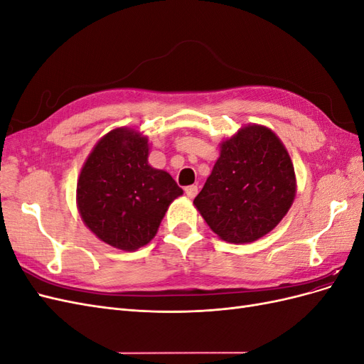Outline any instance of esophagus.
Wrapping results in <instances>:
<instances>
[{
	"label": "esophagus",
	"instance_id": "esophagus-1",
	"mask_svg": "<svg viewBox=\"0 0 364 364\" xmlns=\"http://www.w3.org/2000/svg\"><path fill=\"white\" fill-rule=\"evenodd\" d=\"M185 194H186V197H188V199H194L196 194H197V186L196 185L185 186Z\"/></svg>",
	"mask_w": 364,
	"mask_h": 364
}]
</instances>
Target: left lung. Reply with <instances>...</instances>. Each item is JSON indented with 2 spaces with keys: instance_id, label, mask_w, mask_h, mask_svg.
Segmentation results:
<instances>
[{
  "instance_id": "8db88e82",
  "label": "left lung",
  "mask_w": 364,
  "mask_h": 364,
  "mask_svg": "<svg viewBox=\"0 0 364 364\" xmlns=\"http://www.w3.org/2000/svg\"><path fill=\"white\" fill-rule=\"evenodd\" d=\"M296 196L294 168L273 132L249 124L220 144V158L194 206L228 243H252L277 226Z\"/></svg>"
}]
</instances>
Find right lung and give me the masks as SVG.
I'll return each mask as SVG.
<instances>
[{
	"instance_id": "1",
	"label": "right lung",
	"mask_w": 364,
	"mask_h": 364,
	"mask_svg": "<svg viewBox=\"0 0 364 364\" xmlns=\"http://www.w3.org/2000/svg\"><path fill=\"white\" fill-rule=\"evenodd\" d=\"M147 142L132 129L111 130L97 142L77 181L85 225L121 250L146 246L170 203L183 193L167 171L150 167Z\"/></svg>"
}]
</instances>
